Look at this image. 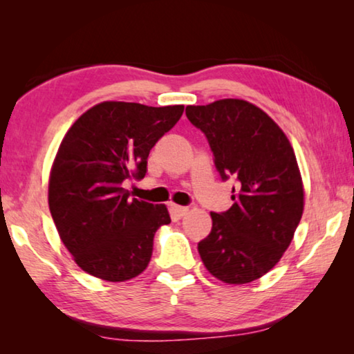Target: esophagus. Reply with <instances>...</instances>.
<instances>
[{
	"instance_id": "obj_1",
	"label": "esophagus",
	"mask_w": 354,
	"mask_h": 354,
	"mask_svg": "<svg viewBox=\"0 0 354 354\" xmlns=\"http://www.w3.org/2000/svg\"><path fill=\"white\" fill-rule=\"evenodd\" d=\"M171 212L176 215V217H184L185 214L189 212V207L184 206H178V205H171Z\"/></svg>"
}]
</instances>
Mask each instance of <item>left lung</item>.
<instances>
[{
  "mask_svg": "<svg viewBox=\"0 0 354 354\" xmlns=\"http://www.w3.org/2000/svg\"><path fill=\"white\" fill-rule=\"evenodd\" d=\"M206 134L223 179L237 178L226 212H211V234L198 243L205 267L226 284H247L277 266L295 234L304 187L287 136L259 107L225 98L187 106Z\"/></svg>",
  "mask_w": 354,
  "mask_h": 354,
  "instance_id": "obj_1",
  "label": "left lung"
}]
</instances>
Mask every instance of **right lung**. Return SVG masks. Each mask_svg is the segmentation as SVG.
<instances>
[{
    "label": "right lung",
    "mask_w": 354,
    "mask_h": 354,
    "mask_svg": "<svg viewBox=\"0 0 354 354\" xmlns=\"http://www.w3.org/2000/svg\"><path fill=\"white\" fill-rule=\"evenodd\" d=\"M183 112V104L103 101L64 136L51 165L48 205L59 237L86 273L122 283L148 267L156 231L171 221L169 209L131 200L122 183L145 176L149 149Z\"/></svg>",
    "instance_id": "add662e5"
}]
</instances>
